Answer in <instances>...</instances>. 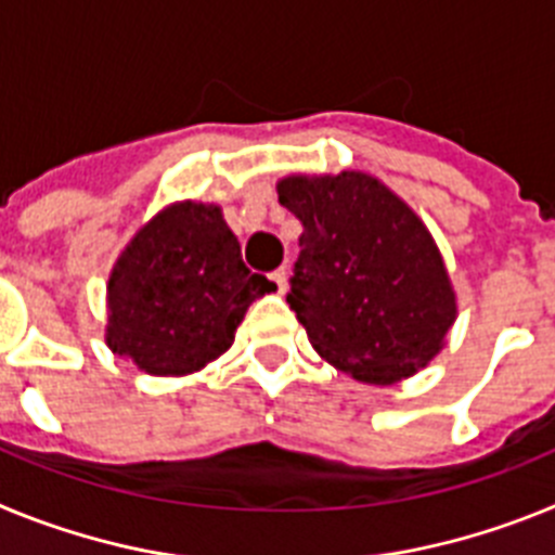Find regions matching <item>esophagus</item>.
<instances>
[{
    "label": "esophagus",
    "mask_w": 555,
    "mask_h": 555,
    "mask_svg": "<svg viewBox=\"0 0 555 555\" xmlns=\"http://www.w3.org/2000/svg\"><path fill=\"white\" fill-rule=\"evenodd\" d=\"M269 278H272V283H274V288H278V292H286V278H288V272H286V267H281V269H274L272 274H269Z\"/></svg>",
    "instance_id": "esophagus-1"
}]
</instances>
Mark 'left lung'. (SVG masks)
I'll return each mask as SVG.
<instances>
[{
  "mask_svg": "<svg viewBox=\"0 0 555 555\" xmlns=\"http://www.w3.org/2000/svg\"><path fill=\"white\" fill-rule=\"evenodd\" d=\"M300 219L292 294L311 345L364 384H395L439 352L455 320L442 255L414 210L361 171L286 178Z\"/></svg>",
  "mask_w": 555,
  "mask_h": 555,
  "instance_id": "8db88e82",
  "label": "left lung"
}]
</instances>
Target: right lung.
Returning <instances> with one entry per match:
<instances>
[{
	"label": "right lung",
	"instance_id": "obj_1",
	"mask_svg": "<svg viewBox=\"0 0 555 555\" xmlns=\"http://www.w3.org/2000/svg\"><path fill=\"white\" fill-rule=\"evenodd\" d=\"M269 292L217 205H171L113 267L107 345L150 375H185L222 356L249 302Z\"/></svg>",
	"mask_w": 555,
	"mask_h": 555
}]
</instances>
